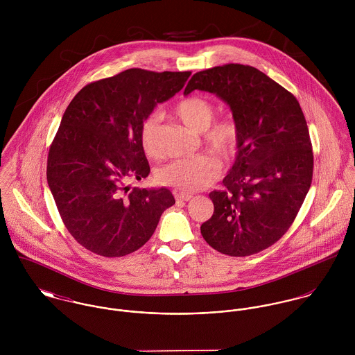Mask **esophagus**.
Instances as JSON below:
<instances>
[{
  "label": "esophagus",
  "mask_w": 355,
  "mask_h": 355,
  "mask_svg": "<svg viewBox=\"0 0 355 355\" xmlns=\"http://www.w3.org/2000/svg\"><path fill=\"white\" fill-rule=\"evenodd\" d=\"M175 198H176V201H178V202H189V201H191V200H193V196H191V194L178 193V194L175 196Z\"/></svg>",
  "instance_id": "obj_1"
}]
</instances>
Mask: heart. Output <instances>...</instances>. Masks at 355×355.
Returning a JSON list of instances; mask_svg holds the SVG:
<instances>
[{
	"mask_svg": "<svg viewBox=\"0 0 355 355\" xmlns=\"http://www.w3.org/2000/svg\"><path fill=\"white\" fill-rule=\"evenodd\" d=\"M175 116L196 132L202 134L203 145L225 161H231L239 150L242 130L239 123L231 116L214 119L216 106L202 96H190L176 102ZM159 117L148 114L139 128V139L144 152L157 157ZM221 162L211 154H198L180 158L162 166L155 173L159 184L184 193H194L209 187L220 175Z\"/></svg>",
	"mask_w": 355,
	"mask_h": 355,
	"instance_id": "heart-1",
	"label": "heart"
}]
</instances>
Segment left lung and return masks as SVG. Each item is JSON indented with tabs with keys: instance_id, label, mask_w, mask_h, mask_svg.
<instances>
[{
	"instance_id": "8db88e82",
	"label": "left lung",
	"mask_w": 355,
	"mask_h": 355,
	"mask_svg": "<svg viewBox=\"0 0 355 355\" xmlns=\"http://www.w3.org/2000/svg\"><path fill=\"white\" fill-rule=\"evenodd\" d=\"M194 90L217 94L231 106L242 130L225 190L209 194L213 216L201 225L203 239L231 257L259 253L294 223L313 179V150L304 112L293 93L259 69L225 64L200 71Z\"/></svg>"
}]
</instances>
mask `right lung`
Segmentation results:
<instances>
[{"mask_svg":"<svg viewBox=\"0 0 355 355\" xmlns=\"http://www.w3.org/2000/svg\"><path fill=\"white\" fill-rule=\"evenodd\" d=\"M190 75L131 68L86 85L65 109L46 176L65 228L89 252L107 258L134 253L175 203L168 189L127 183L150 173L139 139L144 119Z\"/></svg>","mask_w":355,"mask_h":355,"instance_id":"add662e5","label":"right lung"}]
</instances>
